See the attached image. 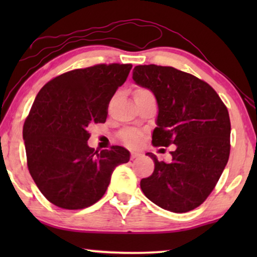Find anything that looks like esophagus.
Segmentation results:
<instances>
[{
  "label": "esophagus",
  "mask_w": 257,
  "mask_h": 257,
  "mask_svg": "<svg viewBox=\"0 0 257 257\" xmlns=\"http://www.w3.org/2000/svg\"><path fill=\"white\" fill-rule=\"evenodd\" d=\"M140 156L139 152H136V151H133V152H131V159H136V158H138Z\"/></svg>",
  "instance_id": "34e87169"
}]
</instances>
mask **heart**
<instances>
[{"label": "heart", "instance_id": "1", "mask_svg": "<svg viewBox=\"0 0 257 257\" xmlns=\"http://www.w3.org/2000/svg\"><path fill=\"white\" fill-rule=\"evenodd\" d=\"M144 92H149V91L144 90V89H139V90L136 91V93H144ZM122 140H124V142L127 144V145L135 146L139 143L140 135L136 131H127V132H125L124 135H122Z\"/></svg>", "mask_w": 257, "mask_h": 257}]
</instances>
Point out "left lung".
Instances as JSON below:
<instances>
[{"label": "left lung", "mask_w": 257, "mask_h": 257, "mask_svg": "<svg viewBox=\"0 0 257 257\" xmlns=\"http://www.w3.org/2000/svg\"><path fill=\"white\" fill-rule=\"evenodd\" d=\"M137 85L152 91L158 103L154 146L174 144L170 163L154 161L140 187L147 199L173 213H186L205 201L215 187L230 152L226 105L209 84L172 66L138 65Z\"/></svg>", "instance_id": "8db88e82"}]
</instances>
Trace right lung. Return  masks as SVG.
<instances>
[{"instance_id": "right-lung-1", "label": "right lung", "mask_w": 257, "mask_h": 257, "mask_svg": "<svg viewBox=\"0 0 257 257\" xmlns=\"http://www.w3.org/2000/svg\"><path fill=\"white\" fill-rule=\"evenodd\" d=\"M132 64H98L65 72L37 93L23 126L28 168L55 206L82 209L105 194L112 172L130 160L121 146L94 151L90 125L105 122L107 106Z\"/></svg>"}]
</instances>
